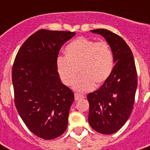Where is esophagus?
<instances>
[{
	"mask_svg": "<svg viewBox=\"0 0 150 150\" xmlns=\"http://www.w3.org/2000/svg\"><path fill=\"white\" fill-rule=\"evenodd\" d=\"M83 97H84V96H83V95H82V94L77 93H75V100H76V101L79 100H80V99L83 98Z\"/></svg>",
	"mask_w": 150,
	"mask_h": 150,
	"instance_id": "obj_1",
	"label": "esophagus"
}]
</instances>
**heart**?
Segmentation results:
<instances>
[{"label": "heart", "mask_w": 150, "mask_h": 150, "mask_svg": "<svg viewBox=\"0 0 150 150\" xmlns=\"http://www.w3.org/2000/svg\"><path fill=\"white\" fill-rule=\"evenodd\" d=\"M65 57L57 61V71L61 82L66 86L75 82L79 70L81 76L76 81L75 89L87 91L102 86L114 69V56L105 42H95L79 37L71 42L64 49Z\"/></svg>", "instance_id": "obj_1"}]
</instances>
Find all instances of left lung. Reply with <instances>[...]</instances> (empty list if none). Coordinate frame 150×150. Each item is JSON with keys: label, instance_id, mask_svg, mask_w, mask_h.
Instances as JSON below:
<instances>
[{"label": "left lung", "instance_id": "obj_1", "mask_svg": "<svg viewBox=\"0 0 150 150\" xmlns=\"http://www.w3.org/2000/svg\"><path fill=\"white\" fill-rule=\"evenodd\" d=\"M103 36L110 47L115 65L109 79L87 95L89 124L97 132L113 134L128 121L138 86L135 60L130 47L118 35L103 29L91 30Z\"/></svg>", "mask_w": 150, "mask_h": 150}]
</instances>
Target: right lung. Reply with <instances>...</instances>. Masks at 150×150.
<instances>
[{
	"instance_id": "1",
	"label": "right lung",
	"mask_w": 150,
	"mask_h": 150,
	"mask_svg": "<svg viewBox=\"0 0 150 150\" xmlns=\"http://www.w3.org/2000/svg\"><path fill=\"white\" fill-rule=\"evenodd\" d=\"M75 35L40 29L25 41L15 57V107L27 128L43 139H54L67 129L74 93L61 83L57 61L61 47Z\"/></svg>"
}]
</instances>
